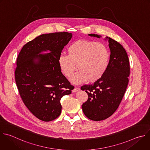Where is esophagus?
<instances>
[{
    "label": "esophagus",
    "instance_id": "obj_1",
    "mask_svg": "<svg viewBox=\"0 0 150 150\" xmlns=\"http://www.w3.org/2000/svg\"><path fill=\"white\" fill-rule=\"evenodd\" d=\"M79 91V88H78V87H75V88H74V89L72 90V92H73L74 93H75V92H77V91Z\"/></svg>",
    "mask_w": 150,
    "mask_h": 150
}]
</instances>
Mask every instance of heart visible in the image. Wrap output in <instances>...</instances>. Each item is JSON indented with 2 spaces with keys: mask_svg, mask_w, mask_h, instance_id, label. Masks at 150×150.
Returning <instances> with one entry per match:
<instances>
[{
  "mask_svg": "<svg viewBox=\"0 0 150 150\" xmlns=\"http://www.w3.org/2000/svg\"><path fill=\"white\" fill-rule=\"evenodd\" d=\"M69 55L61 54L58 64L62 72L69 77L78 67L79 71L73 75L70 81L74 84L85 81L92 83L100 79L106 72L110 61V54L103 43L79 39L68 47Z\"/></svg>",
  "mask_w": 150,
  "mask_h": 150,
  "instance_id": "obj_1",
  "label": "heart"
}]
</instances>
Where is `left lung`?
I'll return each mask as SVG.
<instances>
[{
	"instance_id": "obj_1",
	"label": "left lung",
	"mask_w": 150,
	"mask_h": 150,
	"mask_svg": "<svg viewBox=\"0 0 150 150\" xmlns=\"http://www.w3.org/2000/svg\"><path fill=\"white\" fill-rule=\"evenodd\" d=\"M90 36L101 38L91 33ZM110 49L108 67L103 77L91 85L81 86L88 95L87 101L82 105L85 116L93 121L104 120L117 110L125 92L129 75V62L123 46L107 36Z\"/></svg>"
}]
</instances>
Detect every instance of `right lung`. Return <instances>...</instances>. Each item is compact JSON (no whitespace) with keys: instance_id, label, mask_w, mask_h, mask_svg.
Here are the masks:
<instances>
[{"instance_id":"1","label":"right lung","mask_w":150,"mask_h":150,"mask_svg":"<svg viewBox=\"0 0 150 150\" xmlns=\"http://www.w3.org/2000/svg\"><path fill=\"white\" fill-rule=\"evenodd\" d=\"M72 37L65 32L42 34L25 44L18 57L15 75L19 94L28 109L42 121L58 118L61 98L71 93L72 86L61 72L58 58Z\"/></svg>"}]
</instances>
